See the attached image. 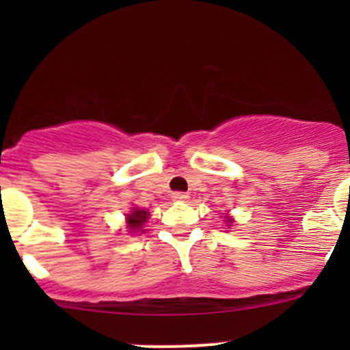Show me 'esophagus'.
Wrapping results in <instances>:
<instances>
[{
    "mask_svg": "<svg viewBox=\"0 0 350 350\" xmlns=\"http://www.w3.org/2000/svg\"><path fill=\"white\" fill-rule=\"evenodd\" d=\"M172 200L174 201H186L189 198V195L188 193H181V191H178V193H172Z\"/></svg>",
    "mask_w": 350,
    "mask_h": 350,
    "instance_id": "esophagus-1",
    "label": "esophagus"
}]
</instances>
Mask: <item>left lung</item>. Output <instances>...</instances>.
<instances>
[{
  "instance_id": "8db88e82",
  "label": "left lung",
  "mask_w": 350,
  "mask_h": 350,
  "mask_svg": "<svg viewBox=\"0 0 350 350\" xmlns=\"http://www.w3.org/2000/svg\"><path fill=\"white\" fill-rule=\"evenodd\" d=\"M225 221H228V224H232V218L227 217V218H225Z\"/></svg>"
}]
</instances>
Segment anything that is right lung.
I'll use <instances>...</instances> for the list:
<instances>
[{"label":"right lung","instance_id":"right-lung-1","mask_svg":"<svg viewBox=\"0 0 350 350\" xmlns=\"http://www.w3.org/2000/svg\"><path fill=\"white\" fill-rule=\"evenodd\" d=\"M149 211L140 210V208H133L129 215H126V227L130 232H144L142 227L147 220H149Z\"/></svg>","mask_w":350,"mask_h":350}]
</instances>
